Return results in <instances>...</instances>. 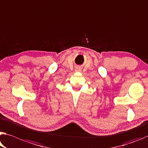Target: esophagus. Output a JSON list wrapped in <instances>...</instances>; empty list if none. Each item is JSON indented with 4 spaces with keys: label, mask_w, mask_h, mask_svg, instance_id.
<instances>
[{
    "label": "esophagus",
    "mask_w": 148,
    "mask_h": 148,
    "mask_svg": "<svg viewBox=\"0 0 148 148\" xmlns=\"http://www.w3.org/2000/svg\"><path fill=\"white\" fill-rule=\"evenodd\" d=\"M75 71L77 72H81V69L79 67H77L76 70H75Z\"/></svg>",
    "instance_id": "obj_1"
}]
</instances>
